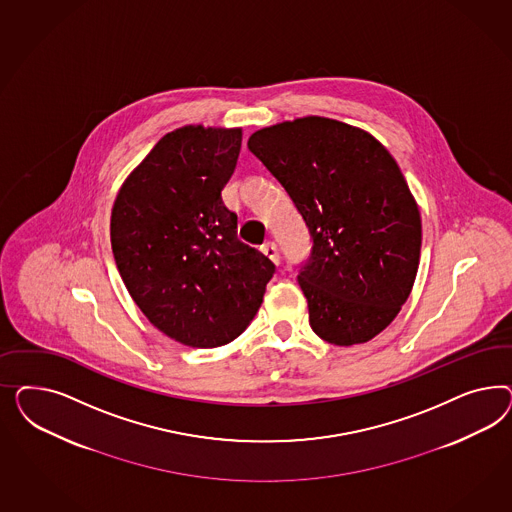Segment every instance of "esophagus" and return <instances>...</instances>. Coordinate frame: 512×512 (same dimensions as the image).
I'll return each mask as SVG.
<instances>
[{
	"label": "esophagus",
	"instance_id": "1",
	"mask_svg": "<svg viewBox=\"0 0 512 512\" xmlns=\"http://www.w3.org/2000/svg\"><path fill=\"white\" fill-rule=\"evenodd\" d=\"M263 253L272 261L274 264H279V253L278 248H276V244L274 242H268V244H264Z\"/></svg>",
	"mask_w": 512,
	"mask_h": 512
}]
</instances>
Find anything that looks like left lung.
I'll return each instance as SVG.
<instances>
[{"instance_id":"8db88e82","label":"left lung","mask_w":512,"mask_h":512,"mask_svg":"<svg viewBox=\"0 0 512 512\" xmlns=\"http://www.w3.org/2000/svg\"><path fill=\"white\" fill-rule=\"evenodd\" d=\"M306 221L313 246L298 283L321 340L357 345L402 310L419 270V206L387 148L323 116L263 127L248 140Z\"/></svg>"}]
</instances>
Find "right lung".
Returning a JSON list of instances; mask_svg holds the SVG:
<instances>
[{"label":"right lung","instance_id":"1","mask_svg":"<svg viewBox=\"0 0 512 512\" xmlns=\"http://www.w3.org/2000/svg\"><path fill=\"white\" fill-rule=\"evenodd\" d=\"M240 146V127L174 129L125 178L112 206V253L129 295L187 347L236 340L276 270L238 240V217L221 199Z\"/></svg>","mask_w":512,"mask_h":512}]
</instances>
